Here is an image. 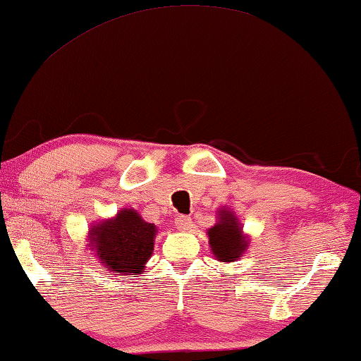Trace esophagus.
<instances>
[{
    "instance_id": "esophagus-1",
    "label": "esophagus",
    "mask_w": 361,
    "mask_h": 361,
    "mask_svg": "<svg viewBox=\"0 0 361 361\" xmlns=\"http://www.w3.org/2000/svg\"><path fill=\"white\" fill-rule=\"evenodd\" d=\"M176 226L179 231H189L192 228V219L190 216H185V215H180L179 218L176 219Z\"/></svg>"
}]
</instances>
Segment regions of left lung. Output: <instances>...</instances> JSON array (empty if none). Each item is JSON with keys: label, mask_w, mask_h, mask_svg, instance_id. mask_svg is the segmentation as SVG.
<instances>
[{"label": "left lung", "mask_w": 361, "mask_h": 361, "mask_svg": "<svg viewBox=\"0 0 361 361\" xmlns=\"http://www.w3.org/2000/svg\"><path fill=\"white\" fill-rule=\"evenodd\" d=\"M216 223L208 228V244L218 262H234L247 250L249 236L244 234L243 224L236 213L229 208H218Z\"/></svg>", "instance_id": "obj_1"}]
</instances>
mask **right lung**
<instances>
[{
  "mask_svg": "<svg viewBox=\"0 0 361 361\" xmlns=\"http://www.w3.org/2000/svg\"><path fill=\"white\" fill-rule=\"evenodd\" d=\"M158 228L145 221L133 208L91 224L87 247L114 275H140L154 250Z\"/></svg>",
  "mask_w": 361,
  "mask_h": 361,
  "instance_id": "1",
  "label": "right lung"
}]
</instances>
